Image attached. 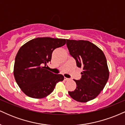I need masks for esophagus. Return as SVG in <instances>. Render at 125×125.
Returning <instances> with one entry per match:
<instances>
[{"label": "esophagus", "mask_w": 125, "mask_h": 125, "mask_svg": "<svg viewBox=\"0 0 125 125\" xmlns=\"http://www.w3.org/2000/svg\"><path fill=\"white\" fill-rule=\"evenodd\" d=\"M64 81H69V79L67 78V77H64Z\"/></svg>", "instance_id": "esophagus-1"}]
</instances>
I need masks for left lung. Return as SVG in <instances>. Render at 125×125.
Here are the masks:
<instances>
[{
	"mask_svg": "<svg viewBox=\"0 0 125 125\" xmlns=\"http://www.w3.org/2000/svg\"><path fill=\"white\" fill-rule=\"evenodd\" d=\"M70 54L75 59L77 66L82 67V77L74 80L76 88L69 92L73 99L85 103L94 99L104 89L109 77L107 61L103 51L88 41L66 39Z\"/></svg>",
	"mask_w": 125,
	"mask_h": 125,
	"instance_id": "obj_1",
	"label": "left lung"
}]
</instances>
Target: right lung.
I'll return each mask as SVG.
<instances>
[{"mask_svg": "<svg viewBox=\"0 0 125 125\" xmlns=\"http://www.w3.org/2000/svg\"><path fill=\"white\" fill-rule=\"evenodd\" d=\"M66 42L65 39L37 38L26 43L15 58L13 74L15 81L26 95L35 99L46 97L53 91L56 84L64 76L47 70L55 49Z\"/></svg>", "mask_w": 125, "mask_h": 125, "instance_id": "obj_1", "label": "right lung"}]
</instances>
